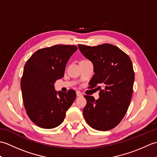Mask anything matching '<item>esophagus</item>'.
<instances>
[{"label": "esophagus", "mask_w": 157, "mask_h": 157, "mask_svg": "<svg viewBox=\"0 0 157 157\" xmlns=\"http://www.w3.org/2000/svg\"><path fill=\"white\" fill-rule=\"evenodd\" d=\"M76 94H77V96H78V97H81V96H82V93L80 92L79 91H77Z\"/></svg>", "instance_id": "obj_1"}]
</instances>
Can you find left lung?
<instances>
[{
	"label": "left lung",
	"mask_w": 157,
	"mask_h": 157,
	"mask_svg": "<svg viewBox=\"0 0 157 157\" xmlns=\"http://www.w3.org/2000/svg\"><path fill=\"white\" fill-rule=\"evenodd\" d=\"M78 47L94 65L90 88L100 85L98 100L84 96L87 103L83 114L91 128L108 131L121 122L131 102L135 77L132 61L121 49L107 43L96 46L79 44Z\"/></svg>",
	"instance_id": "obj_1"
}]
</instances>
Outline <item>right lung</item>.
I'll return each instance as SVG.
<instances>
[{"label":"right lung","mask_w":157,"mask_h":157,"mask_svg":"<svg viewBox=\"0 0 157 157\" xmlns=\"http://www.w3.org/2000/svg\"><path fill=\"white\" fill-rule=\"evenodd\" d=\"M77 49L74 45L62 44L39 49L24 66L21 79L23 101L29 119L42 128L61 124L75 100L73 90L59 91L56 95L54 84L64 75L66 63Z\"/></svg>","instance_id":"add662e5"}]
</instances>
